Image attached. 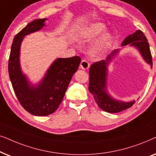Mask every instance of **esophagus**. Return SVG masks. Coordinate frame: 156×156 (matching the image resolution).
Listing matches in <instances>:
<instances>
[{
    "label": "esophagus",
    "mask_w": 156,
    "mask_h": 156,
    "mask_svg": "<svg viewBox=\"0 0 156 156\" xmlns=\"http://www.w3.org/2000/svg\"><path fill=\"white\" fill-rule=\"evenodd\" d=\"M89 67V63L86 60H82L80 63V68L82 69H87Z\"/></svg>",
    "instance_id": "1"
}]
</instances>
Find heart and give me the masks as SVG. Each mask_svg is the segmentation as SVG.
Segmentation results:
<instances>
[{
  "label": "heart",
  "mask_w": 156,
  "mask_h": 156,
  "mask_svg": "<svg viewBox=\"0 0 156 156\" xmlns=\"http://www.w3.org/2000/svg\"><path fill=\"white\" fill-rule=\"evenodd\" d=\"M105 30V25L102 23L95 22L89 23L80 32L79 39L82 42L93 40L100 35L89 49L91 56L100 58L106 55L112 48L114 41V35L110 32H104Z\"/></svg>",
  "instance_id": "heart-1"
}]
</instances>
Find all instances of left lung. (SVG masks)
<instances>
[{
    "label": "left lung",
    "instance_id": "8db88e82",
    "mask_svg": "<svg viewBox=\"0 0 156 156\" xmlns=\"http://www.w3.org/2000/svg\"><path fill=\"white\" fill-rule=\"evenodd\" d=\"M136 48L146 62L153 67L152 56L148 40L140 30L127 36L123 40L121 47L113 51L105 60L94 62L91 65L89 69V91L93 95L97 105L104 112L108 113H118L131 107L135 103V100L123 101L115 99L108 89V66L116 58L120 51L126 47Z\"/></svg>",
    "mask_w": 156,
    "mask_h": 156
}]
</instances>
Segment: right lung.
<instances>
[{"mask_svg":"<svg viewBox=\"0 0 156 156\" xmlns=\"http://www.w3.org/2000/svg\"><path fill=\"white\" fill-rule=\"evenodd\" d=\"M48 18L37 19L27 24L15 36L8 62V73L12 88L21 105L35 116H48L61 104L72 76L77 71L81 58H57L41 80L33 84L23 73L20 65V47L25 36L40 30Z\"/></svg>","mask_w":156,"mask_h":156,"instance_id":"1","label":"right lung"}]
</instances>
